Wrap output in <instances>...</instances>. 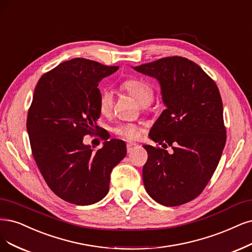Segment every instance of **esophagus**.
Masks as SVG:
<instances>
[{"label": "esophagus", "instance_id": "34e87169", "mask_svg": "<svg viewBox=\"0 0 252 252\" xmlns=\"http://www.w3.org/2000/svg\"><path fill=\"white\" fill-rule=\"evenodd\" d=\"M127 151L128 152H131L134 148H135V147H137V145L135 144V143H132V142H129V143H127Z\"/></svg>", "mask_w": 252, "mask_h": 252}]
</instances>
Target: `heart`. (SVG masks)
<instances>
[{
	"mask_svg": "<svg viewBox=\"0 0 252 252\" xmlns=\"http://www.w3.org/2000/svg\"><path fill=\"white\" fill-rule=\"evenodd\" d=\"M121 89L134 98L143 107L150 105L154 99L153 85L140 78H131V79L125 80L121 84ZM112 101L114 98L110 91L104 90L101 92L99 97V110L101 114H108L112 107ZM114 132L127 140H134L140 135L141 128L132 123H122L114 128Z\"/></svg>",
	"mask_w": 252,
	"mask_h": 252,
	"instance_id": "obj_1",
	"label": "heart"
}]
</instances>
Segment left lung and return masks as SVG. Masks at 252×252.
<instances>
[{"mask_svg":"<svg viewBox=\"0 0 252 252\" xmlns=\"http://www.w3.org/2000/svg\"><path fill=\"white\" fill-rule=\"evenodd\" d=\"M156 78L167 108L152 126L151 140L173 153L145 145L143 167L147 193L166 206L185 204L201 194L211 180L226 142L218 86L192 60L164 57L133 67Z\"/></svg>","mask_w":252,"mask_h":252,"instance_id":"left-lung-1","label":"left lung"}]
</instances>
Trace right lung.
<instances>
[{"mask_svg":"<svg viewBox=\"0 0 252 252\" xmlns=\"http://www.w3.org/2000/svg\"><path fill=\"white\" fill-rule=\"evenodd\" d=\"M118 68L74 58L43 74L34 90L27 118L33 158L48 187L66 202L100 201L126 155V144L116 138L98 151L83 145L84 135L100 130L99 82Z\"/></svg>","mask_w":252,"mask_h":252,"instance_id":"add662e5","label":"right lung"}]
</instances>
